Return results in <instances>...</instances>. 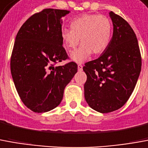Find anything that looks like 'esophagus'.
Segmentation results:
<instances>
[{
	"label": "esophagus",
	"instance_id": "obj_1",
	"mask_svg": "<svg viewBox=\"0 0 148 148\" xmlns=\"http://www.w3.org/2000/svg\"><path fill=\"white\" fill-rule=\"evenodd\" d=\"M77 70H78L79 71H82V65H81V64H78V65H77Z\"/></svg>",
	"mask_w": 148,
	"mask_h": 148
}]
</instances>
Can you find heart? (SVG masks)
<instances>
[{
  "mask_svg": "<svg viewBox=\"0 0 148 148\" xmlns=\"http://www.w3.org/2000/svg\"><path fill=\"white\" fill-rule=\"evenodd\" d=\"M112 37V23L105 16L86 14L71 22V29L61 31V39L68 52L74 50L79 43L82 45L71 53L75 62H82L92 54L103 53L110 45Z\"/></svg>",
  "mask_w": 148,
  "mask_h": 148,
  "instance_id": "b5f03b06",
  "label": "heart"
}]
</instances>
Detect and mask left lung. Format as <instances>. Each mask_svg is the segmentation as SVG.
Instances as JSON below:
<instances>
[{"label": "left lung", "mask_w": 148, "mask_h": 148, "mask_svg": "<svg viewBox=\"0 0 148 148\" xmlns=\"http://www.w3.org/2000/svg\"><path fill=\"white\" fill-rule=\"evenodd\" d=\"M113 36L99 58L85 63L84 95L92 109L109 113L121 108L135 89L142 58L135 32L126 21L110 12Z\"/></svg>", "instance_id": "1"}]
</instances>
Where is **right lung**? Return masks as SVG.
Returning a JSON list of instances; mask_svg holds the SVG:
<instances>
[{
  "label": "right lung",
  "instance_id": "right-lung-1",
  "mask_svg": "<svg viewBox=\"0 0 148 148\" xmlns=\"http://www.w3.org/2000/svg\"><path fill=\"white\" fill-rule=\"evenodd\" d=\"M70 11L45 9L28 19L16 34L10 69L22 103L36 113L58 106L64 89L77 71L74 62L54 66L68 58L62 46V17Z\"/></svg>",
  "mask_w": 148,
  "mask_h": 148
}]
</instances>
